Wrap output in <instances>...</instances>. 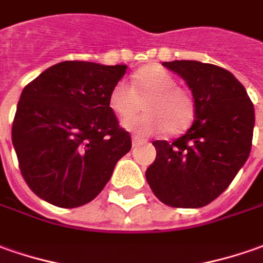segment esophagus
<instances>
[{
  "instance_id": "esophagus-1",
  "label": "esophagus",
  "mask_w": 263,
  "mask_h": 263,
  "mask_svg": "<svg viewBox=\"0 0 263 263\" xmlns=\"http://www.w3.org/2000/svg\"><path fill=\"white\" fill-rule=\"evenodd\" d=\"M139 144H142V141L139 138H137V137H134V138H132V146H138Z\"/></svg>"
}]
</instances>
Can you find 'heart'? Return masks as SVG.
<instances>
[{
  "mask_svg": "<svg viewBox=\"0 0 263 263\" xmlns=\"http://www.w3.org/2000/svg\"><path fill=\"white\" fill-rule=\"evenodd\" d=\"M132 85L117 82L109 92V106L125 118L138 109V98L148 95L142 110L145 114L126 118L122 126L138 137H148L167 129L180 134L192 125L196 114L193 96L177 86L176 78L158 64H149L132 74Z\"/></svg>",
  "mask_w": 263,
  "mask_h": 263,
  "instance_id": "b5f03b06",
  "label": "heart"
}]
</instances>
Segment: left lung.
I'll return each mask as SVG.
<instances>
[{"label": "left lung", "mask_w": 263, "mask_h": 263, "mask_svg": "<svg viewBox=\"0 0 263 263\" xmlns=\"http://www.w3.org/2000/svg\"><path fill=\"white\" fill-rule=\"evenodd\" d=\"M192 90L194 122L180 138L154 141L146 168L151 190L164 204L197 209L224 192L251 154L255 109L229 70L197 60L164 62Z\"/></svg>", "instance_id": "left-lung-1"}]
</instances>
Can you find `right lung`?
I'll list each match as a JSON object with an SVG mask.
<instances>
[{"label":"right lung","instance_id":"add662e5","mask_svg":"<svg viewBox=\"0 0 263 263\" xmlns=\"http://www.w3.org/2000/svg\"><path fill=\"white\" fill-rule=\"evenodd\" d=\"M126 64L62 62L40 73L20 96L12 145L28 187L50 204L73 209L99 194L131 149L109 92Z\"/></svg>","mask_w":263,"mask_h":263}]
</instances>
